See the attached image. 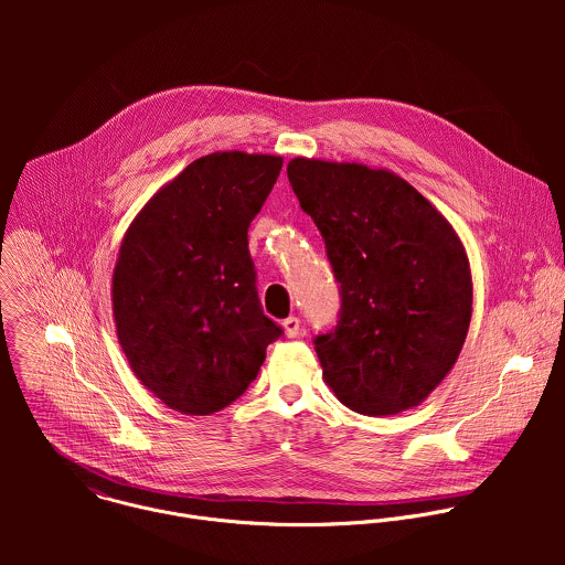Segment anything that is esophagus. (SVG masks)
Segmentation results:
<instances>
[{
	"instance_id": "1",
	"label": "esophagus",
	"mask_w": 565,
	"mask_h": 565,
	"mask_svg": "<svg viewBox=\"0 0 565 565\" xmlns=\"http://www.w3.org/2000/svg\"><path fill=\"white\" fill-rule=\"evenodd\" d=\"M282 332H285V337H298V332H300V320L298 318H287V320H282Z\"/></svg>"
}]
</instances>
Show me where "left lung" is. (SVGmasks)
Masks as SVG:
<instances>
[{"label": "left lung", "instance_id": "left-lung-1", "mask_svg": "<svg viewBox=\"0 0 565 565\" xmlns=\"http://www.w3.org/2000/svg\"><path fill=\"white\" fill-rule=\"evenodd\" d=\"M287 175L341 282L337 328L316 339L326 385L363 415L419 406L457 363L472 320L457 231L390 169L298 157Z\"/></svg>", "mask_w": 565, "mask_h": 565}]
</instances>
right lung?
<instances>
[{
  "instance_id": "add662e5",
  "label": "right lung",
  "mask_w": 565,
  "mask_h": 565,
  "mask_svg": "<svg viewBox=\"0 0 565 565\" xmlns=\"http://www.w3.org/2000/svg\"><path fill=\"white\" fill-rule=\"evenodd\" d=\"M280 169L274 154H206L162 184L121 239L110 287L117 339L141 385L178 413L237 401L282 334L263 316L247 249Z\"/></svg>"
}]
</instances>
